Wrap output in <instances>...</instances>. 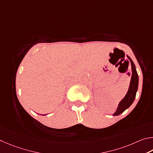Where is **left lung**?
I'll return each mask as SVG.
<instances>
[{"label": "left lung", "instance_id": "left-lung-1", "mask_svg": "<svg viewBox=\"0 0 153 153\" xmlns=\"http://www.w3.org/2000/svg\"><path fill=\"white\" fill-rule=\"evenodd\" d=\"M128 58L129 59L131 63V68H132V76H131V80L130 82L129 89H128V92L125 97L122 99L121 101L119 103L118 106L113 116H118L122 114L126 109H127L129 107L132 105L134 101L135 100L136 92L138 91V75L136 71V66L134 63L133 62L129 56H127Z\"/></svg>", "mask_w": 153, "mask_h": 153}]
</instances>
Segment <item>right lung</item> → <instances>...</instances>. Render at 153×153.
<instances>
[{"instance_id":"1","label":"right lung","mask_w":153,"mask_h":153,"mask_svg":"<svg viewBox=\"0 0 153 153\" xmlns=\"http://www.w3.org/2000/svg\"><path fill=\"white\" fill-rule=\"evenodd\" d=\"M45 114H44V115H43V116H45ZM46 115H47V114H46Z\"/></svg>"}]
</instances>
